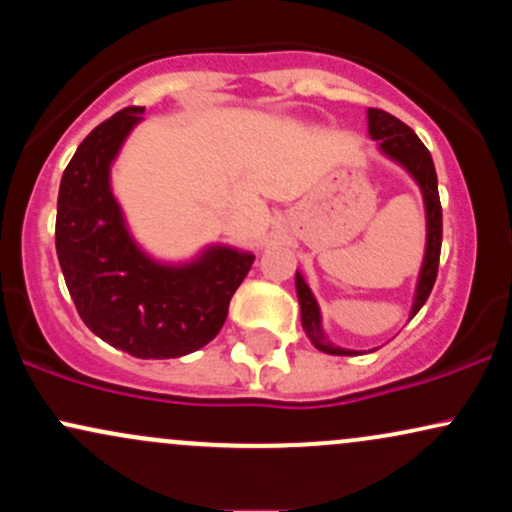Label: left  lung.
Wrapping results in <instances>:
<instances>
[{
  "mask_svg": "<svg viewBox=\"0 0 512 512\" xmlns=\"http://www.w3.org/2000/svg\"><path fill=\"white\" fill-rule=\"evenodd\" d=\"M368 132L375 142L380 144V151L392 158V161L402 163L409 170L411 178L419 182L421 192H424V204H426V255H424V267H421L419 284H416V296H414V308H411V317L421 310V305L431 296L433 284H436L438 276V262H440V243H443V209H440V197H438V178H436V166H433V158L428 154V149L414 134V129L404 125L402 120H397L395 115L385 113L380 108L368 110ZM296 291H298V303H301V322L303 330L310 337L317 349L325 351L332 356H356V351L339 349L332 346L325 339V332L320 327V308L317 301L310 293L308 284L303 281L301 274H296Z\"/></svg>",
  "mask_w": 512,
  "mask_h": 512,
  "instance_id": "1",
  "label": "left lung"
}]
</instances>
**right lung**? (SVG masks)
Masks as SVG:
<instances>
[{"label":"right lung","instance_id":"obj_1","mask_svg":"<svg viewBox=\"0 0 512 512\" xmlns=\"http://www.w3.org/2000/svg\"><path fill=\"white\" fill-rule=\"evenodd\" d=\"M144 108L129 105L101 122L64 168L55 245L69 296L93 334L137 358H178L221 332L228 303L255 255L209 248L168 267L129 236L110 192V163Z\"/></svg>","mask_w":512,"mask_h":512}]
</instances>
